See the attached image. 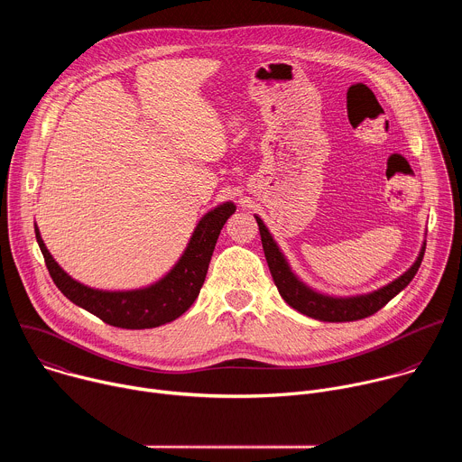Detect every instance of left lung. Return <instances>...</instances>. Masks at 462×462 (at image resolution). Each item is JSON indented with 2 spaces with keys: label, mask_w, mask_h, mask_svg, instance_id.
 I'll return each instance as SVG.
<instances>
[{
  "label": "left lung",
  "mask_w": 462,
  "mask_h": 462,
  "mask_svg": "<svg viewBox=\"0 0 462 462\" xmlns=\"http://www.w3.org/2000/svg\"><path fill=\"white\" fill-rule=\"evenodd\" d=\"M255 221L259 226L263 250H265V257L269 263L273 280H274L282 298L298 312L310 316L314 319H319V321H355V319L367 318V316L374 314L376 310H380L389 300H393L402 289H406L410 285V282L415 278V274L420 267L424 250H426V246H422L417 261L413 263V267L408 273H404L399 280L391 282L389 285H385L371 294H365V296L331 298V296H323V294L314 292L312 289L303 285L291 273L289 263L285 261L283 254L280 252V248L274 243L267 226L263 225V221L257 216H255Z\"/></svg>",
  "instance_id": "obj_1"
}]
</instances>
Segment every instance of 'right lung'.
I'll list each match as a JSON object with an SVG mask.
<instances>
[{
	"instance_id": "add662e5",
	"label": "right lung",
	"mask_w": 462,
	"mask_h": 462,
	"mask_svg": "<svg viewBox=\"0 0 462 462\" xmlns=\"http://www.w3.org/2000/svg\"><path fill=\"white\" fill-rule=\"evenodd\" d=\"M234 212L236 207L232 203H225L208 212L197 225L177 265L161 282L146 289L125 292L97 291L75 282L52 259L38 226L34 232L47 271L65 298L113 327L152 328L184 314L199 296L221 228Z\"/></svg>"
}]
</instances>
